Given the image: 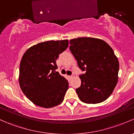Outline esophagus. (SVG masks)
<instances>
[{
	"label": "esophagus",
	"mask_w": 134,
	"mask_h": 134,
	"mask_svg": "<svg viewBox=\"0 0 134 134\" xmlns=\"http://www.w3.org/2000/svg\"><path fill=\"white\" fill-rule=\"evenodd\" d=\"M73 77H74V75H71V76H69V78H73Z\"/></svg>",
	"instance_id": "1"
}]
</instances>
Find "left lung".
Here are the masks:
<instances>
[{"label":"left lung","mask_w":134,"mask_h":134,"mask_svg":"<svg viewBox=\"0 0 134 134\" xmlns=\"http://www.w3.org/2000/svg\"><path fill=\"white\" fill-rule=\"evenodd\" d=\"M69 49L79 68L81 86L76 88L80 100L96 104L105 101L117 85L119 61L113 49L103 40L81 37L70 40Z\"/></svg>","instance_id":"8db88e82"}]
</instances>
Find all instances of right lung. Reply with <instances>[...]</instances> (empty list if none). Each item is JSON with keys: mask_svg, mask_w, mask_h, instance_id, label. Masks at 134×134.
Returning a JSON list of instances; mask_svg holds the SVG:
<instances>
[{"mask_svg": "<svg viewBox=\"0 0 134 134\" xmlns=\"http://www.w3.org/2000/svg\"><path fill=\"white\" fill-rule=\"evenodd\" d=\"M68 45V40L41 42L28 49L22 56L20 87L27 98L37 106L51 108L63 101L69 83L56 72V62Z\"/></svg>", "mask_w": 134, "mask_h": 134, "instance_id": "right-lung-1", "label": "right lung"}]
</instances>
